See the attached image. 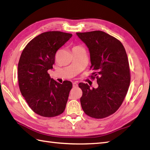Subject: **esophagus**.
<instances>
[{"instance_id":"esophagus-1","label":"esophagus","mask_w":150,"mask_h":150,"mask_svg":"<svg viewBox=\"0 0 150 150\" xmlns=\"http://www.w3.org/2000/svg\"><path fill=\"white\" fill-rule=\"evenodd\" d=\"M78 86V84L77 83V82H73V88H77Z\"/></svg>"}]
</instances>
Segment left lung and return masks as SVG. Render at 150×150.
Here are the masks:
<instances>
[{
  "label": "left lung",
  "mask_w": 150,
  "mask_h": 150,
  "mask_svg": "<svg viewBox=\"0 0 150 150\" xmlns=\"http://www.w3.org/2000/svg\"><path fill=\"white\" fill-rule=\"evenodd\" d=\"M90 54V68L95 71L98 88L79 83L81 104L84 113L95 119L114 113L121 106L130 83L126 50L119 40L102 31L76 33Z\"/></svg>",
  "instance_id": "8db88e82"
}]
</instances>
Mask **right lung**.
<instances>
[{
	"label": "right lung",
	"instance_id": "obj_1",
	"mask_svg": "<svg viewBox=\"0 0 150 150\" xmlns=\"http://www.w3.org/2000/svg\"><path fill=\"white\" fill-rule=\"evenodd\" d=\"M72 34L47 31L40 34L22 51L18 64V81L21 93L35 113L45 117L61 114L65 110L72 83L60 84L51 79L55 54Z\"/></svg>",
	"mask_w": 150,
	"mask_h": 150
}]
</instances>
